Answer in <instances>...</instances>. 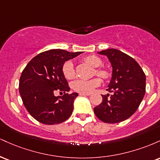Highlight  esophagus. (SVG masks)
Returning a JSON list of instances; mask_svg holds the SVG:
<instances>
[{
    "mask_svg": "<svg viewBox=\"0 0 160 160\" xmlns=\"http://www.w3.org/2000/svg\"><path fill=\"white\" fill-rule=\"evenodd\" d=\"M80 95H81V96H89V95H90V93H82L80 92Z\"/></svg>",
    "mask_w": 160,
    "mask_h": 160,
    "instance_id": "obj_1",
    "label": "esophagus"
}]
</instances>
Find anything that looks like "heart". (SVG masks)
<instances>
[{
    "label": "heart",
    "instance_id": "b5f03b06",
    "mask_svg": "<svg viewBox=\"0 0 160 160\" xmlns=\"http://www.w3.org/2000/svg\"><path fill=\"white\" fill-rule=\"evenodd\" d=\"M84 61L94 68H98L102 65V59L99 57L94 56V55L86 57L84 58ZM62 73H63L65 78L68 80H71V79L74 78L75 71L74 64L72 63V62L67 61L64 63L63 67H62ZM95 73H96L97 76L104 79V80H107L110 77L109 71L104 68H97ZM100 84L101 80L98 78L92 79V80H89L78 79V80H76L72 82L71 86H72L73 89L74 91L78 92L90 93L91 92L94 90L95 88L98 87Z\"/></svg>",
    "mask_w": 160,
    "mask_h": 160
}]
</instances>
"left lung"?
Listing matches in <instances>:
<instances>
[{
  "mask_svg": "<svg viewBox=\"0 0 160 160\" xmlns=\"http://www.w3.org/2000/svg\"><path fill=\"white\" fill-rule=\"evenodd\" d=\"M98 53L108 57L113 71L106 89L111 95H102L103 100L94 108V113L104 122L117 123L129 118L138 108L146 90V76L133 58L118 49Z\"/></svg>",
  "mask_w": 160,
  "mask_h": 160,
  "instance_id": "1",
  "label": "left lung"
}]
</instances>
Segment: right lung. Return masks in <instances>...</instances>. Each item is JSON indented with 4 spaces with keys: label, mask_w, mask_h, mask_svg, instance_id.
Masks as SVG:
<instances>
[{
    "label": "right lung",
    "mask_w": 160,
    "mask_h": 160,
    "mask_svg": "<svg viewBox=\"0 0 160 160\" xmlns=\"http://www.w3.org/2000/svg\"><path fill=\"white\" fill-rule=\"evenodd\" d=\"M81 52L50 49L40 52L28 63L19 79V93L24 105L36 120L46 125L58 124L71 117L78 93L68 94L62 67L68 60ZM56 91H63L55 97Z\"/></svg>",
    "instance_id": "add662e5"
}]
</instances>
